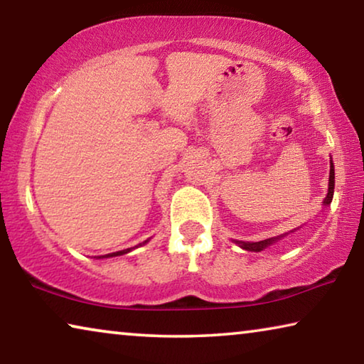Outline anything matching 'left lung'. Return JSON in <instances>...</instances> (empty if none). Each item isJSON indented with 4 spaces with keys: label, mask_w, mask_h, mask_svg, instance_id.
I'll return each mask as SVG.
<instances>
[{
    "label": "left lung",
    "mask_w": 364,
    "mask_h": 364,
    "mask_svg": "<svg viewBox=\"0 0 364 364\" xmlns=\"http://www.w3.org/2000/svg\"><path fill=\"white\" fill-rule=\"evenodd\" d=\"M334 178H336V175H334V164H332V160H331L328 196H326V197H324V200H323V205H324V208L331 204V202H332V196H334V183H336ZM291 232H294V231H291ZM287 234H289V232H286L284 236H287ZM284 236H278V237H269V239H264V241H258V242H242V241H234V242L239 244V247H242V249L249 250V252H260V250H263V249H267L268 245L274 244L276 241H281V239L284 237Z\"/></svg>",
    "instance_id": "8db88e82"
}]
</instances>
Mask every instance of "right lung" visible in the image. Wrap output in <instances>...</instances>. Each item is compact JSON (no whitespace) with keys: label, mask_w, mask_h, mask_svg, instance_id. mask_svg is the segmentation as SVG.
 <instances>
[{"label":"right lung","mask_w":364,"mask_h":364,"mask_svg":"<svg viewBox=\"0 0 364 364\" xmlns=\"http://www.w3.org/2000/svg\"><path fill=\"white\" fill-rule=\"evenodd\" d=\"M147 241H149V239H147ZM147 241H144L143 244H146ZM143 244H139V245H143ZM138 247V245H136ZM134 247H132V249H125V250H119V252H114V254H107V255H102L104 258H109V257H119V255H123V254H128V252L130 250H133ZM102 257H97V258H102Z\"/></svg>","instance_id":"obj_1"}]
</instances>
